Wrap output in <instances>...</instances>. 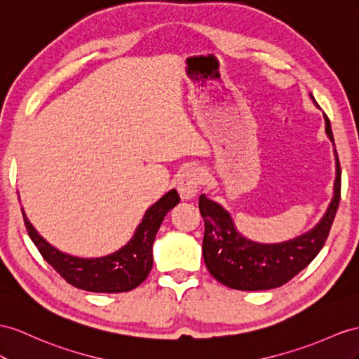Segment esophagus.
Returning a JSON list of instances; mask_svg holds the SVG:
<instances>
[{"label":"esophagus","instance_id":"1","mask_svg":"<svg viewBox=\"0 0 359 359\" xmlns=\"http://www.w3.org/2000/svg\"><path fill=\"white\" fill-rule=\"evenodd\" d=\"M205 182V176L200 168L189 167L180 172L177 179V191L183 200H189L196 197L201 183Z\"/></svg>","mask_w":359,"mask_h":359}]
</instances>
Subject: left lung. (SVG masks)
Returning a JSON list of instances; mask_svg holds the SVG:
<instances>
[{
	"label": "left lung",
	"mask_w": 359,
	"mask_h": 359,
	"mask_svg": "<svg viewBox=\"0 0 359 359\" xmlns=\"http://www.w3.org/2000/svg\"><path fill=\"white\" fill-rule=\"evenodd\" d=\"M314 100V97L311 95ZM326 133L334 142L329 118L325 115ZM337 177L334 197L318 224L294 240L279 244H259L247 240L232 222L231 214L205 194L198 209L205 222L203 258L209 273L223 285L241 291H259L282 287L306 269L325 245L334 223L341 196V168L335 150Z\"/></svg>",
	"instance_id": "obj_1"
}]
</instances>
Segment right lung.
Instances as JSON below:
<instances>
[{
  "instance_id": "right-lung-1",
  "label": "right lung",
  "mask_w": 359,
  "mask_h": 359,
  "mask_svg": "<svg viewBox=\"0 0 359 359\" xmlns=\"http://www.w3.org/2000/svg\"><path fill=\"white\" fill-rule=\"evenodd\" d=\"M180 201L171 189L147 209L135 235L118 252L101 258H77L57 250L38 233L22 210L27 233L42 258L72 287L90 292H124L141 285L153 267V243L165 215Z\"/></svg>"
}]
</instances>
